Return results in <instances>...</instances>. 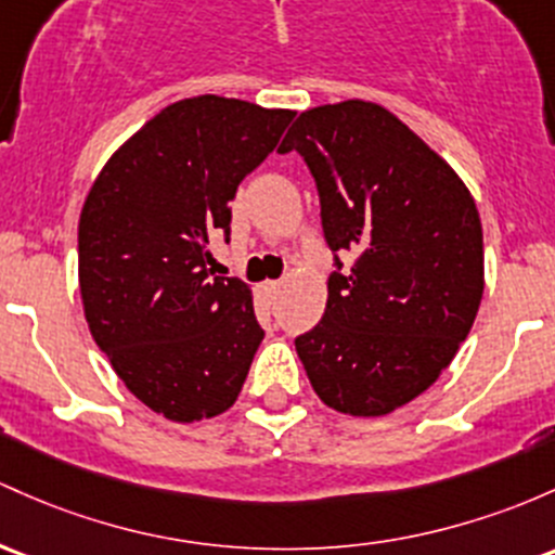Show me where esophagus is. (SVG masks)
Here are the masks:
<instances>
[{
  "instance_id": "esophagus-1",
  "label": "esophagus",
  "mask_w": 555,
  "mask_h": 555,
  "mask_svg": "<svg viewBox=\"0 0 555 555\" xmlns=\"http://www.w3.org/2000/svg\"><path fill=\"white\" fill-rule=\"evenodd\" d=\"M279 287H282V282H263V284H260V292H263L266 300H273V297H276Z\"/></svg>"
}]
</instances>
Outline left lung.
I'll use <instances>...</instances> for the list:
<instances>
[{
  "label": "left lung",
  "mask_w": 555,
  "mask_h": 555,
  "mask_svg": "<svg viewBox=\"0 0 555 555\" xmlns=\"http://www.w3.org/2000/svg\"><path fill=\"white\" fill-rule=\"evenodd\" d=\"M279 150L306 157L328 247L356 255L328 276L324 319L295 339L297 356L328 408L387 416L435 385L472 332L485 292L477 203L376 102L306 109Z\"/></svg>",
  "instance_id": "obj_1"
}]
</instances>
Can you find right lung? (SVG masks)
Returning a JSON list of instances; mask_svg holds the SVG:
<instances>
[{"mask_svg":"<svg viewBox=\"0 0 555 555\" xmlns=\"http://www.w3.org/2000/svg\"><path fill=\"white\" fill-rule=\"evenodd\" d=\"M295 109L203 94L152 115L109 155L78 221V287L94 343L168 422L229 411L263 343L253 289L212 276L210 236Z\"/></svg>","mask_w":555,"mask_h":555,"instance_id":"right-lung-1","label":"right lung"}]
</instances>
